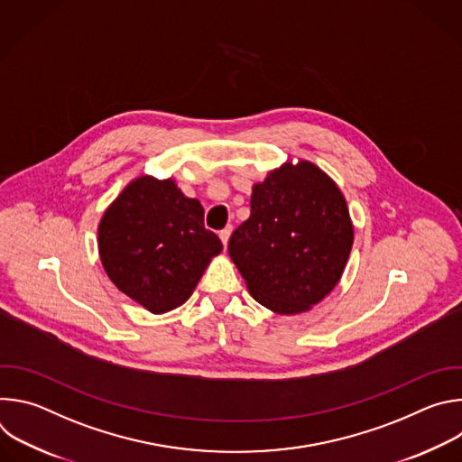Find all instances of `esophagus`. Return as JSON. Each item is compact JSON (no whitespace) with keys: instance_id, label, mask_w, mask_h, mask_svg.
<instances>
[{"instance_id":"1","label":"esophagus","mask_w":462,"mask_h":462,"mask_svg":"<svg viewBox=\"0 0 462 462\" xmlns=\"http://www.w3.org/2000/svg\"><path fill=\"white\" fill-rule=\"evenodd\" d=\"M230 234H232V226H226L225 230H221V232H219V239L223 241V246H225V248H226V245H228Z\"/></svg>"}]
</instances>
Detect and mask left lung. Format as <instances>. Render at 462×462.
I'll list each match as a JSON object with an SVG mask.
<instances>
[{
	"mask_svg": "<svg viewBox=\"0 0 462 462\" xmlns=\"http://www.w3.org/2000/svg\"><path fill=\"white\" fill-rule=\"evenodd\" d=\"M355 241L346 197L316 164L287 161L255 182L228 254L250 296L276 314L310 310L338 285Z\"/></svg>",
	"mask_w": 462,
	"mask_h": 462,
	"instance_id": "1",
	"label": "left lung"
}]
</instances>
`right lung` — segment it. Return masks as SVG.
<instances>
[{"instance_id": "right-lung-1", "label": "right lung", "mask_w": 462, "mask_h": 462, "mask_svg": "<svg viewBox=\"0 0 462 462\" xmlns=\"http://www.w3.org/2000/svg\"><path fill=\"white\" fill-rule=\"evenodd\" d=\"M203 219L201 203L186 197L171 177H135L98 223L107 278L153 314L180 307L223 250Z\"/></svg>"}]
</instances>
